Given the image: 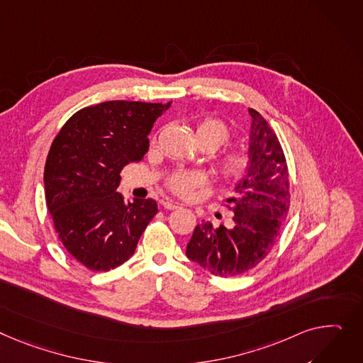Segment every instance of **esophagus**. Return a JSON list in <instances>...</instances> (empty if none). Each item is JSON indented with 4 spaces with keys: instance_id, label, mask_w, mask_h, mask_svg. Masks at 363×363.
<instances>
[{
    "instance_id": "esophagus-1",
    "label": "esophagus",
    "mask_w": 363,
    "mask_h": 363,
    "mask_svg": "<svg viewBox=\"0 0 363 363\" xmlns=\"http://www.w3.org/2000/svg\"><path fill=\"white\" fill-rule=\"evenodd\" d=\"M163 207L166 210H178V208H181V204H178V203H175L172 200H164L163 201Z\"/></svg>"
}]
</instances>
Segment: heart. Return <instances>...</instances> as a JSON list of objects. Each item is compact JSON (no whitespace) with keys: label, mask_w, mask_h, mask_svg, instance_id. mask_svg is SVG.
<instances>
[{"label":"heart","mask_w":363,"mask_h":363,"mask_svg":"<svg viewBox=\"0 0 363 363\" xmlns=\"http://www.w3.org/2000/svg\"><path fill=\"white\" fill-rule=\"evenodd\" d=\"M196 134L200 146H206L210 150L219 149L230 137L228 125L217 118H206L200 121ZM248 163L247 153L240 149L222 152L216 157L217 172L228 179L242 177L247 171ZM206 182L207 177L201 171H178L167 178L169 189L179 197H191L194 189L203 186Z\"/></svg>","instance_id":"heart-1"}]
</instances>
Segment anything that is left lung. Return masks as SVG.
Returning a JSON list of instances; mask_svg holds the SVG:
<instances>
[{
    "label": "left lung",
    "instance_id": "obj_1",
    "mask_svg": "<svg viewBox=\"0 0 363 363\" xmlns=\"http://www.w3.org/2000/svg\"><path fill=\"white\" fill-rule=\"evenodd\" d=\"M248 167L228 199L233 228L197 225L186 257L214 276L233 277L258 265L277 242L291 204L289 172L276 133L255 109H248Z\"/></svg>",
    "mask_w": 363,
    "mask_h": 363
}]
</instances>
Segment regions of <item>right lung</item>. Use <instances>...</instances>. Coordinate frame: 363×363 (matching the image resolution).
Masks as SVG:
<instances>
[{"label":"right lung","instance_id":"add662e5","mask_svg":"<svg viewBox=\"0 0 363 363\" xmlns=\"http://www.w3.org/2000/svg\"><path fill=\"white\" fill-rule=\"evenodd\" d=\"M172 102L108 101L72 115L45 163V197L65 250L93 272L133 257L157 213L152 199L124 201L116 192L123 167L143 160L155 121Z\"/></svg>","mask_w":363,"mask_h":363}]
</instances>
